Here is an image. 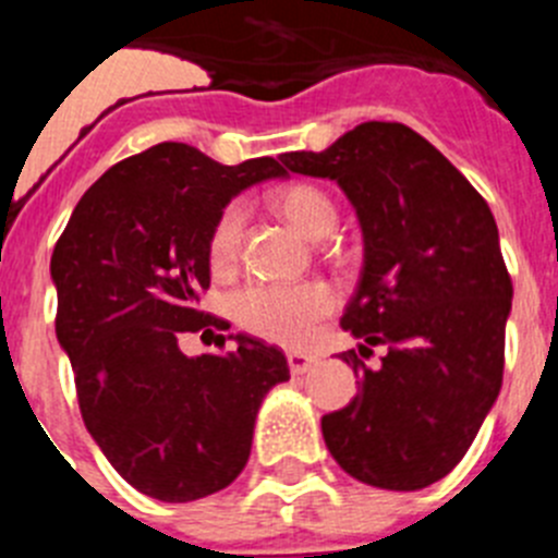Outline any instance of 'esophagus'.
Listing matches in <instances>:
<instances>
[{
    "instance_id": "34e87169",
    "label": "esophagus",
    "mask_w": 558,
    "mask_h": 558,
    "mask_svg": "<svg viewBox=\"0 0 558 558\" xmlns=\"http://www.w3.org/2000/svg\"><path fill=\"white\" fill-rule=\"evenodd\" d=\"M318 360L313 354H304V352H288V366L293 374H307L310 368L315 366Z\"/></svg>"
}]
</instances>
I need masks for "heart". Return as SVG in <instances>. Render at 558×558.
Listing matches in <instances>:
<instances>
[{
	"label": "heart",
	"mask_w": 558,
	"mask_h": 558,
	"mask_svg": "<svg viewBox=\"0 0 558 558\" xmlns=\"http://www.w3.org/2000/svg\"><path fill=\"white\" fill-rule=\"evenodd\" d=\"M274 206L299 234L310 240H324L338 226V206L329 192L310 181H293L270 192ZM243 243V209L229 204L211 223L206 240V259L215 274L234 268ZM332 288L324 282L276 284L254 282L231 295V315L245 332L256 338L282 343V347H304L315 335L318 324L335 310Z\"/></svg>",
	"instance_id": "heart-1"
}]
</instances>
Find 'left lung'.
<instances>
[{"label":"left lung","instance_id":"obj_1","mask_svg":"<svg viewBox=\"0 0 558 558\" xmlns=\"http://www.w3.org/2000/svg\"><path fill=\"white\" fill-rule=\"evenodd\" d=\"M282 165L338 181L352 201L366 263L340 327L388 347L377 372L343 352L363 383L322 418L324 441L368 486L425 489L466 456L502 386L514 288L495 215L402 122H363L322 153H284Z\"/></svg>","mask_w":558,"mask_h":558}]
</instances>
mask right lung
I'll return each mask as SVG.
<instances>
[{"label": "right lung", "instance_id": "1", "mask_svg": "<svg viewBox=\"0 0 558 558\" xmlns=\"http://www.w3.org/2000/svg\"><path fill=\"white\" fill-rule=\"evenodd\" d=\"M279 175L270 156L226 167L161 142L102 172L58 236L56 335L81 416L142 495L186 502L226 489L248 461L265 393L290 379L284 354L245 335L229 354L179 349L184 332L223 327L198 310L211 223L236 192Z\"/></svg>", "mask_w": 558, "mask_h": 558}]
</instances>
